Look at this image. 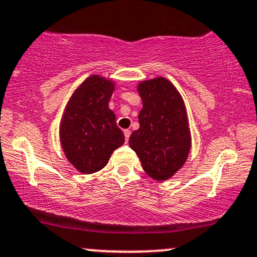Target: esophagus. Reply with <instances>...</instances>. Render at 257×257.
<instances>
[{"instance_id": "esophagus-1", "label": "esophagus", "mask_w": 257, "mask_h": 257, "mask_svg": "<svg viewBox=\"0 0 257 257\" xmlns=\"http://www.w3.org/2000/svg\"><path fill=\"white\" fill-rule=\"evenodd\" d=\"M123 133H124L125 143H128V141H129V137H131V131H129V129H124V131H123Z\"/></svg>"}]
</instances>
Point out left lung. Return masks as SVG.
Wrapping results in <instances>:
<instances>
[{"label":"left lung","mask_w":257,"mask_h":257,"mask_svg":"<svg viewBox=\"0 0 257 257\" xmlns=\"http://www.w3.org/2000/svg\"><path fill=\"white\" fill-rule=\"evenodd\" d=\"M138 91L143 99L140 128L133 132L129 146L137 152L147 175L164 181L184 166L191 149L184 100L164 77L140 82Z\"/></svg>","instance_id":"8db88e82"}]
</instances>
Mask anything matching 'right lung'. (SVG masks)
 Instances as JSON below:
<instances>
[{"label":"right lung","instance_id":"obj_1","mask_svg":"<svg viewBox=\"0 0 257 257\" xmlns=\"http://www.w3.org/2000/svg\"><path fill=\"white\" fill-rule=\"evenodd\" d=\"M113 90V82L93 75L75 90L65 108L61 146L70 163L83 174L102 169L112 152L124 144V134L108 108Z\"/></svg>","mask_w":257,"mask_h":257}]
</instances>
